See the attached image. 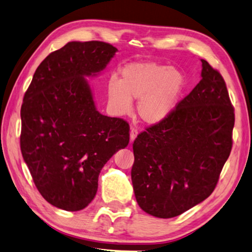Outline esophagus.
<instances>
[{
	"label": "esophagus",
	"instance_id": "obj_1",
	"mask_svg": "<svg viewBox=\"0 0 252 252\" xmlns=\"http://www.w3.org/2000/svg\"><path fill=\"white\" fill-rule=\"evenodd\" d=\"M138 133H139L138 129H136V127H132L131 131H130V142H131V143L135 140V138H136V135H138Z\"/></svg>",
	"mask_w": 252,
	"mask_h": 252
}]
</instances>
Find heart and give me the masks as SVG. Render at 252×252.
Returning a JSON list of instances; mask_svg holds the SVG:
<instances>
[{"label": "heart", "mask_w": 252, "mask_h": 252, "mask_svg": "<svg viewBox=\"0 0 252 252\" xmlns=\"http://www.w3.org/2000/svg\"><path fill=\"white\" fill-rule=\"evenodd\" d=\"M120 79L111 77L107 84L109 103L117 114L132 109V99H139L138 113L146 123L161 122L176 108L185 89L180 70L158 63H133L123 67Z\"/></svg>", "instance_id": "b5f03b06"}]
</instances>
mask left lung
<instances>
[{
    "instance_id": "obj_1",
    "label": "left lung",
    "mask_w": 252,
    "mask_h": 252,
    "mask_svg": "<svg viewBox=\"0 0 252 252\" xmlns=\"http://www.w3.org/2000/svg\"><path fill=\"white\" fill-rule=\"evenodd\" d=\"M202 63L197 86L133 142L136 202L155 217L178 216L207 198L231 152L235 109L220 72Z\"/></svg>"
}]
</instances>
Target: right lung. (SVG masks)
I'll return each instance as SVG.
<instances>
[{"label": "right lung", "mask_w": 252, "mask_h": 252, "mask_svg": "<svg viewBox=\"0 0 252 252\" xmlns=\"http://www.w3.org/2000/svg\"><path fill=\"white\" fill-rule=\"evenodd\" d=\"M117 48L70 42L40 63L21 108V151L40 195L68 212L97 194L104 164L130 140L129 123L95 110L84 76L102 70Z\"/></svg>", "instance_id": "1"}]
</instances>
